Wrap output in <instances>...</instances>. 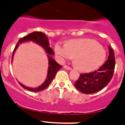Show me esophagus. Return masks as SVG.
I'll use <instances>...</instances> for the list:
<instances>
[{
    "instance_id": "esophagus-1",
    "label": "esophagus",
    "mask_w": 125,
    "mask_h": 125,
    "mask_svg": "<svg viewBox=\"0 0 125 125\" xmlns=\"http://www.w3.org/2000/svg\"><path fill=\"white\" fill-rule=\"evenodd\" d=\"M63 67L65 69L68 70H72V68H71L70 67H68V66H67V65H64Z\"/></svg>"
}]
</instances>
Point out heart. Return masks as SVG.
<instances>
[{
    "label": "heart",
    "instance_id": "1",
    "mask_svg": "<svg viewBox=\"0 0 125 125\" xmlns=\"http://www.w3.org/2000/svg\"><path fill=\"white\" fill-rule=\"evenodd\" d=\"M54 50L61 61L74 57L76 68L83 72L98 68L106 58V52L103 47L96 40L86 38L72 39L67 44L57 42Z\"/></svg>",
    "mask_w": 125,
    "mask_h": 125
}]
</instances>
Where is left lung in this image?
I'll use <instances>...</instances> for the list:
<instances>
[{"label": "left lung", "instance_id": "8db88e82", "mask_svg": "<svg viewBox=\"0 0 125 125\" xmlns=\"http://www.w3.org/2000/svg\"><path fill=\"white\" fill-rule=\"evenodd\" d=\"M108 60L98 71L88 73L80 74L79 78L75 83V86L85 94L94 93L103 89L112 80L114 72L115 60L113 49L108 47Z\"/></svg>", "mask_w": 125, "mask_h": 125}]
</instances>
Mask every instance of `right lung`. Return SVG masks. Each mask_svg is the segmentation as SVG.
<instances>
[{"mask_svg": "<svg viewBox=\"0 0 125 125\" xmlns=\"http://www.w3.org/2000/svg\"><path fill=\"white\" fill-rule=\"evenodd\" d=\"M29 41L33 42L34 43H37L39 45H40L42 48H43L44 49V50L45 51V53L47 54V58H48V60H49V67H48V72H47V77H46L45 80L44 81L43 83L41 85H40V86H38V87L36 88L29 87V86H27L25 85H23V84L20 83V82H19V83L25 89L31 91V92H37L43 90H44L45 88H46L47 86L50 85L52 81L55 78L57 72L62 67V66L59 65L53 58L52 55H54L55 53L53 52V50L50 47L49 39L45 35V33L41 32H32V33H29V35L24 37L23 38H21V39H19V42L17 43L15 49H14V50L13 51L12 62L13 60V55H14V53H15L17 49L19 47V45H21L22 43H24V42H27Z\"/></svg>", "mask_w": 125, "mask_h": 125, "instance_id": "right-lung-1", "label": "right lung"}]
</instances>
